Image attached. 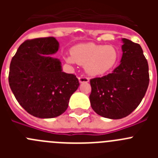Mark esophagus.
Listing matches in <instances>:
<instances>
[{
  "label": "esophagus",
  "instance_id": "esophagus-1",
  "mask_svg": "<svg viewBox=\"0 0 158 158\" xmlns=\"http://www.w3.org/2000/svg\"><path fill=\"white\" fill-rule=\"evenodd\" d=\"M78 80H79V82H80V83H88V82L89 81V77H86L84 76L79 77Z\"/></svg>",
  "mask_w": 158,
  "mask_h": 158
}]
</instances>
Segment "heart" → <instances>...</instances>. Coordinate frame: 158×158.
<instances>
[{"label": "heart", "mask_w": 158, "mask_h": 158, "mask_svg": "<svg viewBox=\"0 0 158 158\" xmlns=\"http://www.w3.org/2000/svg\"><path fill=\"white\" fill-rule=\"evenodd\" d=\"M65 59L70 64L84 65L90 76L104 75L112 70L119 59L118 50L114 46L89 43L74 46L71 54H65Z\"/></svg>", "instance_id": "b5f03b06"}]
</instances>
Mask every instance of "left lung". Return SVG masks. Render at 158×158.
I'll return each mask as SVG.
<instances>
[{
  "label": "left lung",
  "mask_w": 158,
  "mask_h": 158,
  "mask_svg": "<svg viewBox=\"0 0 158 158\" xmlns=\"http://www.w3.org/2000/svg\"><path fill=\"white\" fill-rule=\"evenodd\" d=\"M122 41L120 65L111 73L90 80L92 108L111 119L129 115L143 99L150 81L149 65L141 46L127 39Z\"/></svg>",
  "instance_id": "8db88e82"
}]
</instances>
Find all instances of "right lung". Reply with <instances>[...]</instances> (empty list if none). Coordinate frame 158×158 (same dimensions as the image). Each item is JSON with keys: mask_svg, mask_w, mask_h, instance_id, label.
<instances>
[{"mask_svg": "<svg viewBox=\"0 0 158 158\" xmlns=\"http://www.w3.org/2000/svg\"><path fill=\"white\" fill-rule=\"evenodd\" d=\"M54 37L26 40L12 58L8 82L21 107L35 117L59 116L79 87L74 74L62 72L60 60L50 55L58 51Z\"/></svg>", "mask_w": 158, "mask_h": 158, "instance_id": "obj_1", "label": "right lung"}]
</instances>
